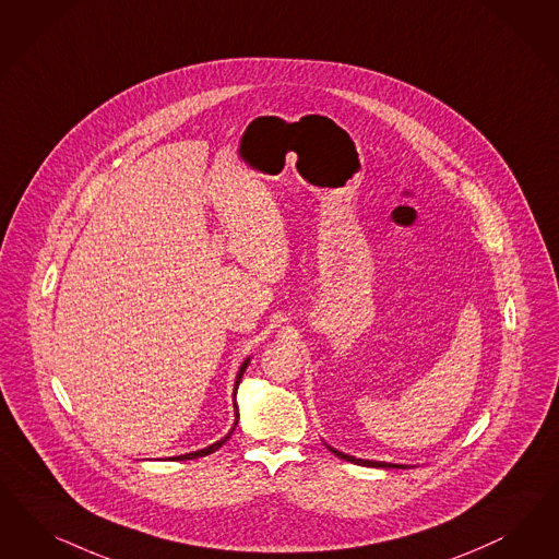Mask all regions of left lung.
I'll return each mask as SVG.
<instances>
[{"label": "left lung", "instance_id": "left-lung-1", "mask_svg": "<svg viewBox=\"0 0 559 559\" xmlns=\"http://www.w3.org/2000/svg\"><path fill=\"white\" fill-rule=\"evenodd\" d=\"M329 451L333 452L335 456H340V459H343V461H347V463H356V465H361V467H403V465H393V463H379V461H364V459H356V456H349V454H343V452L335 451V449H331V447H329Z\"/></svg>", "mask_w": 559, "mask_h": 559}]
</instances>
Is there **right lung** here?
<instances>
[{
  "instance_id": "obj_1",
  "label": "right lung",
  "mask_w": 559,
  "mask_h": 559,
  "mask_svg": "<svg viewBox=\"0 0 559 559\" xmlns=\"http://www.w3.org/2000/svg\"><path fill=\"white\" fill-rule=\"evenodd\" d=\"M247 366H249V360L242 361V366H240V370H238V374H236V389H238V382L242 379V374H245V370H247ZM235 389V395H236ZM236 424H238V412H236V421L235 426H233V430L226 433L222 440H217L216 444H212V447H207V449H203V451L189 452V454H180V456H170V461H191V459H198V456H205V454H212V452H216L228 438H230V433L235 432Z\"/></svg>"
}]
</instances>
